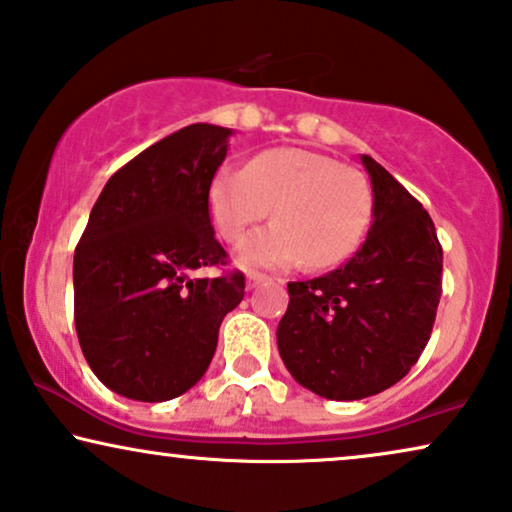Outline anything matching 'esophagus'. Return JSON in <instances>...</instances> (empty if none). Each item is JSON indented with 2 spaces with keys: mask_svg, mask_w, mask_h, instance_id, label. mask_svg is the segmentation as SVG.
Returning <instances> with one entry per match:
<instances>
[{
  "mask_svg": "<svg viewBox=\"0 0 512 512\" xmlns=\"http://www.w3.org/2000/svg\"><path fill=\"white\" fill-rule=\"evenodd\" d=\"M267 281H271L269 276H264V274H255V271H252V274H248V278H245V288L252 290V288L262 286V283H267Z\"/></svg>",
  "mask_w": 512,
  "mask_h": 512,
  "instance_id": "esophagus-1",
  "label": "esophagus"
}]
</instances>
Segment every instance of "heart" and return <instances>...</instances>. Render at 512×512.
I'll return each instance as SVG.
<instances>
[{
    "label": "heart",
    "instance_id": "b5f03b06",
    "mask_svg": "<svg viewBox=\"0 0 512 512\" xmlns=\"http://www.w3.org/2000/svg\"><path fill=\"white\" fill-rule=\"evenodd\" d=\"M210 219L224 241H236L274 208V224L238 243L245 267L290 269L307 260L328 269L352 257L373 215L371 184L357 167L304 148H271L248 167L222 165L210 181Z\"/></svg>",
    "mask_w": 512,
    "mask_h": 512
}]
</instances>
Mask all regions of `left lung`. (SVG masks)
Returning <instances> with one entry per match:
<instances>
[{"label": "left lung", "instance_id": "1", "mask_svg": "<svg viewBox=\"0 0 512 512\" xmlns=\"http://www.w3.org/2000/svg\"><path fill=\"white\" fill-rule=\"evenodd\" d=\"M373 222L357 255L331 274L288 283L278 354L326 399L354 401L399 383L428 345L442 295V245L423 205L371 155Z\"/></svg>", "mask_w": 512, "mask_h": 512}]
</instances>
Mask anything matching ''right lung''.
<instances>
[{"instance_id": "obj_1", "label": "right lung", "mask_w": 512, "mask_h": 512, "mask_svg": "<svg viewBox=\"0 0 512 512\" xmlns=\"http://www.w3.org/2000/svg\"><path fill=\"white\" fill-rule=\"evenodd\" d=\"M234 129L196 122L113 174L75 248V328L108 390L134 401L179 397L203 378L222 319L243 300L224 264L208 191Z\"/></svg>"}]
</instances>
